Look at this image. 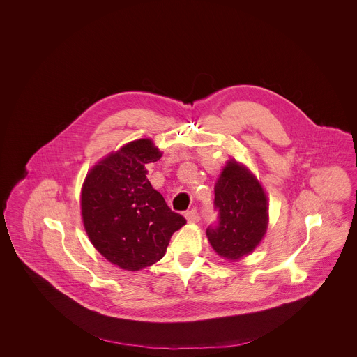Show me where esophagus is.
Masks as SVG:
<instances>
[{"label":"esophagus","mask_w":357,"mask_h":357,"mask_svg":"<svg viewBox=\"0 0 357 357\" xmlns=\"http://www.w3.org/2000/svg\"><path fill=\"white\" fill-rule=\"evenodd\" d=\"M186 220L188 222H199L201 220V215H199V211L197 208H191L186 213Z\"/></svg>","instance_id":"34e87169"}]
</instances>
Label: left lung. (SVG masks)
<instances>
[{"mask_svg": "<svg viewBox=\"0 0 357 357\" xmlns=\"http://www.w3.org/2000/svg\"><path fill=\"white\" fill-rule=\"evenodd\" d=\"M217 221L206 229L213 249L227 259L255 250L268 227L266 195L255 176L230 160L215 185Z\"/></svg>", "mask_w": 357, "mask_h": 357, "instance_id": "left-lung-1", "label": "left lung"}]
</instances>
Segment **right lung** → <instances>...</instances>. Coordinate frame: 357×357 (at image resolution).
Masks as SVG:
<instances>
[{
  "mask_svg": "<svg viewBox=\"0 0 357 357\" xmlns=\"http://www.w3.org/2000/svg\"><path fill=\"white\" fill-rule=\"evenodd\" d=\"M162 153L139 139L111 153L86 175L82 214L86 234L109 262L139 271L158 262L186 220L172 211L147 179Z\"/></svg>",
  "mask_w": 357,
  "mask_h": 357,
  "instance_id": "obj_1",
  "label": "right lung"
}]
</instances>
